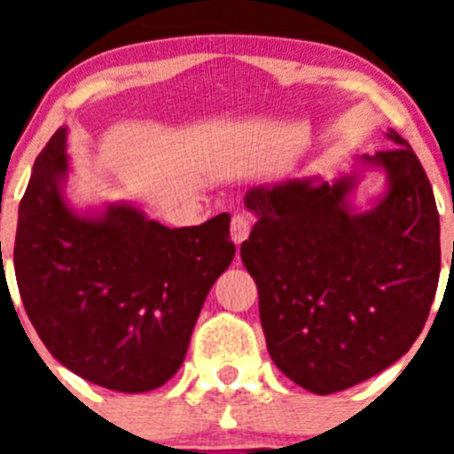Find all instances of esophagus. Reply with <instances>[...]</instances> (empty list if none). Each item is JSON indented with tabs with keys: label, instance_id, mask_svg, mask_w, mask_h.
I'll return each instance as SVG.
<instances>
[{
	"label": "esophagus",
	"instance_id": "esophagus-1",
	"mask_svg": "<svg viewBox=\"0 0 454 454\" xmlns=\"http://www.w3.org/2000/svg\"><path fill=\"white\" fill-rule=\"evenodd\" d=\"M231 235H232V241H235L237 246H241L246 239H248V235H250V219L246 217V215H235V217H232Z\"/></svg>",
	"mask_w": 454,
	"mask_h": 454
}]
</instances>
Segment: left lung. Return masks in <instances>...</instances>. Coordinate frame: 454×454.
I'll use <instances>...</instances> for the list:
<instances>
[{
    "label": "left lung",
    "mask_w": 454,
    "mask_h": 454,
    "mask_svg": "<svg viewBox=\"0 0 454 454\" xmlns=\"http://www.w3.org/2000/svg\"><path fill=\"white\" fill-rule=\"evenodd\" d=\"M397 146L363 155L387 173L369 210L349 195L358 173L254 186L256 215L241 261L259 290L270 358L316 395L345 391L391 367L422 333L437 292L439 213L418 155Z\"/></svg>",
    "instance_id": "obj_1"
}]
</instances>
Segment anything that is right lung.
Wrapping results in <instances>:
<instances>
[{
  "label": "right lung",
  "instance_id": "1",
  "mask_svg": "<svg viewBox=\"0 0 454 454\" xmlns=\"http://www.w3.org/2000/svg\"><path fill=\"white\" fill-rule=\"evenodd\" d=\"M67 129L50 138L20 204L15 274L32 327L76 375L121 393L162 387L231 265V215L167 228L131 204L81 215L66 200Z\"/></svg>",
  "mask_w": 454,
  "mask_h": 454
}]
</instances>
